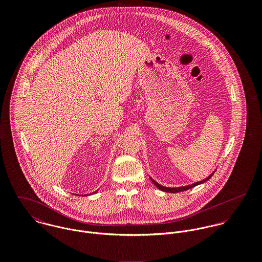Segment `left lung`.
Masks as SVG:
<instances>
[{"label": "left lung", "mask_w": 262, "mask_h": 262, "mask_svg": "<svg viewBox=\"0 0 262 262\" xmlns=\"http://www.w3.org/2000/svg\"><path fill=\"white\" fill-rule=\"evenodd\" d=\"M215 173V171L212 173V174H210L207 179H205V180H203V181H201V182H198V183H194V184H192V185H189V186H186V187H163V186H160L159 184H157L154 180H152L151 178V181H152V183L156 186V187H158L159 189H161V190H163V191H166V192H180V191H184V190H187V189H189V188H191V187H195V186H198V185H201V184H204V183H206L207 181H209L211 178H212V176Z\"/></svg>", "instance_id": "8db88e82"}]
</instances>
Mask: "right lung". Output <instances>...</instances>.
I'll return each mask as SVG.
<instances>
[{"label":"right lung","instance_id":"1","mask_svg":"<svg viewBox=\"0 0 262 262\" xmlns=\"http://www.w3.org/2000/svg\"><path fill=\"white\" fill-rule=\"evenodd\" d=\"M97 191H98V190H97ZM95 192H96V191H95Z\"/></svg>","mask_w":262,"mask_h":262}]
</instances>
